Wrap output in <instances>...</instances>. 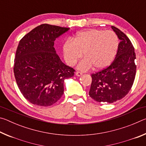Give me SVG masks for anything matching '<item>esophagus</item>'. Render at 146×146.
<instances>
[{
    "instance_id": "34e87169",
    "label": "esophagus",
    "mask_w": 146,
    "mask_h": 146,
    "mask_svg": "<svg viewBox=\"0 0 146 146\" xmlns=\"http://www.w3.org/2000/svg\"><path fill=\"white\" fill-rule=\"evenodd\" d=\"M75 75H76V76H80L82 75V73L80 72V71H76V72L75 73Z\"/></svg>"
}]
</instances>
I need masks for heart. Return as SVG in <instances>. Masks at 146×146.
<instances>
[{"mask_svg":"<svg viewBox=\"0 0 146 146\" xmlns=\"http://www.w3.org/2000/svg\"><path fill=\"white\" fill-rule=\"evenodd\" d=\"M118 45V38L114 32L86 29L76 33L73 40L65 42L64 56L67 64L71 66L84 53L85 58L78 64V70L87 71L92 67L96 70H102L112 62L117 55Z\"/></svg>","mask_w":146,"mask_h":146,"instance_id":"heart-1","label":"heart"}]
</instances>
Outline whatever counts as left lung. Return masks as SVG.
I'll use <instances>...</instances> for the list:
<instances>
[{
	"instance_id": "8db88e82",
	"label": "left lung",
	"mask_w": 146,
	"mask_h": 146,
	"mask_svg": "<svg viewBox=\"0 0 146 146\" xmlns=\"http://www.w3.org/2000/svg\"><path fill=\"white\" fill-rule=\"evenodd\" d=\"M111 28L120 40L115 60L108 68L91 75L89 95L98 102L122 99L130 91L136 75L134 47L122 31L115 26Z\"/></svg>"
}]
</instances>
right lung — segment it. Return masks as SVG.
<instances>
[{
  "label": "right lung",
  "mask_w": 146,
  "mask_h": 146,
  "mask_svg": "<svg viewBox=\"0 0 146 146\" xmlns=\"http://www.w3.org/2000/svg\"><path fill=\"white\" fill-rule=\"evenodd\" d=\"M70 28L41 24L26 34L17 47L13 71L24 98L40 106L57 102L64 93L65 79L72 77V68L58 56L54 41Z\"/></svg>",
  "instance_id": "1"
}]
</instances>
